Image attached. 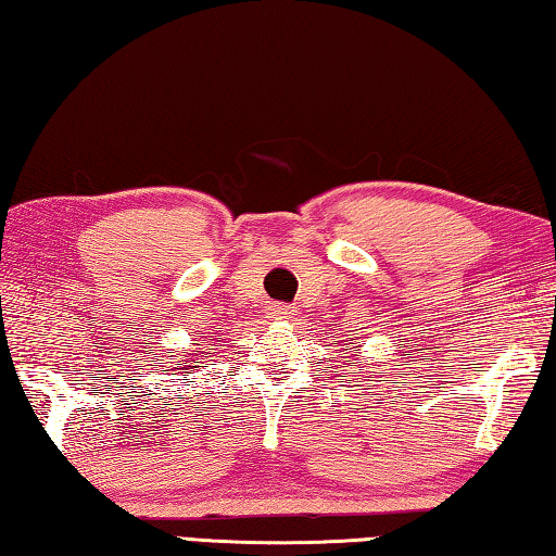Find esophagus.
<instances>
[{
	"mask_svg": "<svg viewBox=\"0 0 556 556\" xmlns=\"http://www.w3.org/2000/svg\"><path fill=\"white\" fill-rule=\"evenodd\" d=\"M268 315H270L273 319H278V323H283V319L293 317V307H290V305H273Z\"/></svg>",
	"mask_w": 556,
	"mask_h": 556,
	"instance_id": "obj_1",
	"label": "esophagus"
}]
</instances>
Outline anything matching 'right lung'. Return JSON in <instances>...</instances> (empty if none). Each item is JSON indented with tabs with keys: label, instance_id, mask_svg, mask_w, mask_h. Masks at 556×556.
Wrapping results in <instances>:
<instances>
[{
	"label": "right lung",
	"instance_id": "obj_1",
	"mask_svg": "<svg viewBox=\"0 0 556 556\" xmlns=\"http://www.w3.org/2000/svg\"><path fill=\"white\" fill-rule=\"evenodd\" d=\"M182 363H192L193 366L190 367H182L181 364H178V366H180V371H182V374H190V368H194V371H198V368H200V356H198V354H194V358H192V362H182Z\"/></svg>",
	"mask_w": 556,
	"mask_h": 556
}]
</instances>
